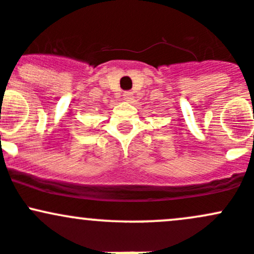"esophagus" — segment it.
I'll return each instance as SVG.
<instances>
[{
    "label": "esophagus",
    "mask_w": 254,
    "mask_h": 254,
    "mask_svg": "<svg viewBox=\"0 0 254 254\" xmlns=\"http://www.w3.org/2000/svg\"><path fill=\"white\" fill-rule=\"evenodd\" d=\"M123 97H124V99L125 101H131L132 99V92H130V91H125L124 92V94H123Z\"/></svg>",
    "instance_id": "esophagus-1"
}]
</instances>
